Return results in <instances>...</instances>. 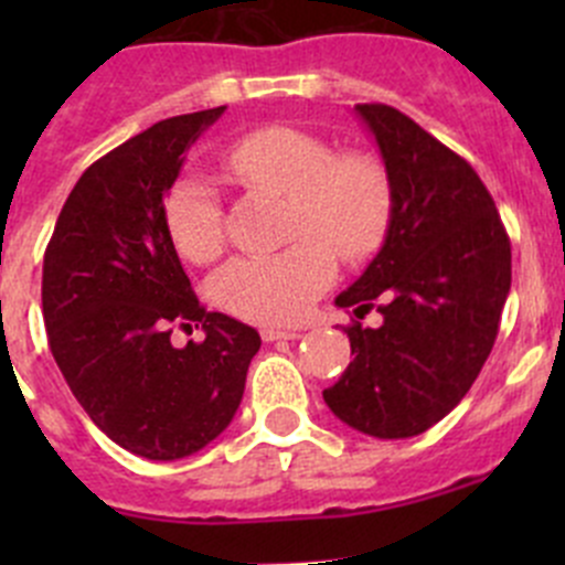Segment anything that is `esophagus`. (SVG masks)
<instances>
[{
	"instance_id": "34e87169",
	"label": "esophagus",
	"mask_w": 565,
	"mask_h": 565,
	"mask_svg": "<svg viewBox=\"0 0 565 565\" xmlns=\"http://www.w3.org/2000/svg\"><path fill=\"white\" fill-rule=\"evenodd\" d=\"M262 339L265 341H295L300 339V333H295V330H278V328H265L262 330Z\"/></svg>"
}]
</instances>
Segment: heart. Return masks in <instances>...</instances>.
I'll list each match as a JSON object with an SVG mask.
<instances>
[{
	"instance_id": "heart-1",
	"label": "heart",
	"mask_w": 565,
	"mask_h": 565,
	"mask_svg": "<svg viewBox=\"0 0 565 565\" xmlns=\"http://www.w3.org/2000/svg\"><path fill=\"white\" fill-rule=\"evenodd\" d=\"M226 169L246 188L292 199L289 235L298 243L278 254L237 256L213 278V298L250 322H298L335 278L328 247L339 259L363 262L388 235L391 180L372 156H335L322 136L270 125L235 141ZM163 221L193 265H207L224 248V204L207 182H174Z\"/></svg>"
}]
</instances>
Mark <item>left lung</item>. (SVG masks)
Here are the masks:
<instances>
[{
    "label": "left lung",
    "instance_id": "1",
    "mask_svg": "<svg viewBox=\"0 0 565 565\" xmlns=\"http://www.w3.org/2000/svg\"><path fill=\"white\" fill-rule=\"evenodd\" d=\"M355 111L377 139L393 191L383 248L335 298L380 328L347 324L352 361L322 391L335 418L380 440L446 418L481 374L511 289V241L476 169L385 104Z\"/></svg>",
    "mask_w": 565,
    "mask_h": 565
}]
</instances>
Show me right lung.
<instances>
[{
  "instance_id": "1",
  "label": "right lung",
  "mask_w": 565,
  "mask_h": 565,
  "mask_svg": "<svg viewBox=\"0 0 565 565\" xmlns=\"http://www.w3.org/2000/svg\"><path fill=\"white\" fill-rule=\"evenodd\" d=\"M226 106L180 114L114 147L62 204L43 256V322L73 396L125 451L172 461L241 407L259 333L193 295L163 221L182 156ZM202 323L177 351L171 330Z\"/></svg>"
}]
</instances>
